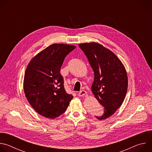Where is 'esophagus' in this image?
Returning a JSON list of instances; mask_svg holds the SVG:
<instances>
[{"instance_id":"1","label":"esophagus","mask_w":152,"mask_h":152,"mask_svg":"<svg viewBox=\"0 0 152 152\" xmlns=\"http://www.w3.org/2000/svg\"><path fill=\"white\" fill-rule=\"evenodd\" d=\"M85 95H86V92L85 91H84V90H82V91H80L78 93V96H79V97H83V96H85Z\"/></svg>"}]
</instances>
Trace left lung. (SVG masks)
<instances>
[{
	"instance_id": "obj_1",
	"label": "left lung",
	"mask_w": 152,
	"mask_h": 152,
	"mask_svg": "<svg viewBox=\"0 0 152 152\" xmlns=\"http://www.w3.org/2000/svg\"><path fill=\"white\" fill-rule=\"evenodd\" d=\"M94 73L91 91L104 107V114L96 117L100 120L113 115L122 104L127 90L128 79L124 65L110 49L97 42L79 45Z\"/></svg>"
}]
</instances>
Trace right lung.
<instances>
[{
    "label": "right lung",
    "mask_w": 152,
    "mask_h": 152,
    "mask_svg": "<svg viewBox=\"0 0 152 152\" xmlns=\"http://www.w3.org/2000/svg\"><path fill=\"white\" fill-rule=\"evenodd\" d=\"M76 46L53 44L35 55L28 64L24 76L26 97L42 116L54 119L66 111L73 98L66 93L60 70L65 57Z\"/></svg>",
    "instance_id": "1"
}]
</instances>
